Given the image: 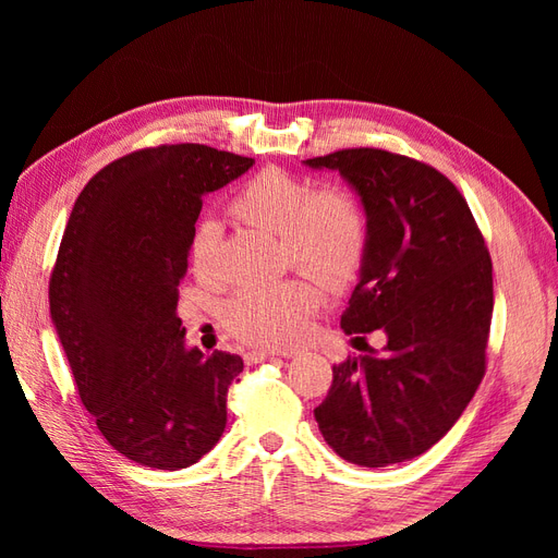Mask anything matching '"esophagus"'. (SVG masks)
<instances>
[{"label": "esophagus", "instance_id": "34e87169", "mask_svg": "<svg viewBox=\"0 0 558 558\" xmlns=\"http://www.w3.org/2000/svg\"><path fill=\"white\" fill-rule=\"evenodd\" d=\"M277 359H279V353H272V351H248V353H244V361L248 365L263 363V361H277Z\"/></svg>", "mask_w": 558, "mask_h": 558}]
</instances>
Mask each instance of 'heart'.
I'll use <instances>...</instances> for the list:
<instances>
[{"mask_svg":"<svg viewBox=\"0 0 558 558\" xmlns=\"http://www.w3.org/2000/svg\"><path fill=\"white\" fill-rule=\"evenodd\" d=\"M230 211L242 223L279 238L295 267L326 286H342L359 272L367 248V218L344 189L316 191L279 167L248 179L232 197ZM216 226L202 223L193 238L195 269H205L216 244ZM316 286L302 279L248 289L226 305V326L256 347L295 342L318 307Z\"/></svg>","mask_w":558,"mask_h":558,"instance_id":"b5f03b06","label":"heart"}]
</instances>
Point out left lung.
Returning a JSON list of instances; mask_svg holds the SVG:
<instances>
[{
	"instance_id": "1",
	"label": "left lung",
	"mask_w": 558,
	"mask_h": 558,
	"mask_svg": "<svg viewBox=\"0 0 558 558\" xmlns=\"http://www.w3.org/2000/svg\"><path fill=\"white\" fill-rule=\"evenodd\" d=\"M302 165L340 172L359 195L367 248L340 326L386 335L381 351L332 367L318 430L353 465L412 461L442 440L484 377L494 314L484 238L456 185L424 162L349 148Z\"/></svg>"
}]
</instances>
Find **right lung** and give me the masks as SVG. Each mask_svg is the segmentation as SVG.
<instances>
[{"instance_id": "obj_1", "label": "right lung", "mask_w": 558, "mask_h": 558, "mask_svg": "<svg viewBox=\"0 0 558 558\" xmlns=\"http://www.w3.org/2000/svg\"><path fill=\"white\" fill-rule=\"evenodd\" d=\"M253 165L202 144L134 150L88 181L66 221L50 318L99 433L144 468H189L226 430L244 361L185 344L177 302L202 197Z\"/></svg>"}]
</instances>
